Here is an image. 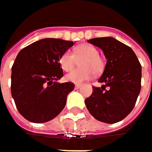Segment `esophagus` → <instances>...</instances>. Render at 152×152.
Listing matches in <instances>:
<instances>
[{
    "label": "esophagus",
    "mask_w": 152,
    "mask_h": 152,
    "mask_svg": "<svg viewBox=\"0 0 152 152\" xmlns=\"http://www.w3.org/2000/svg\"><path fill=\"white\" fill-rule=\"evenodd\" d=\"M81 86H82L81 84H76V85H75V88H76V89H79V88H81Z\"/></svg>",
    "instance_id": "34e87169"
}]
</instances>
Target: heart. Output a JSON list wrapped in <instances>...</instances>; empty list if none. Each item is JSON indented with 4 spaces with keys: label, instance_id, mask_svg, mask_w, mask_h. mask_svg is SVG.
I'll use <instances>...</instances> for the list:
<instances>
[{
    "label": "heart",
    "instance_id": "b5f03b06",
    "mask_svg": "<svg viewBox=\"0 0 152 152\" xmlns=\"http://www.w3.org/2000/svg\"><path fill=\"white\" fill-rule=\"evenodd\" d=\"M81 59L82 61L80 60ZM79 63L81 69H77L65 76V80L73 83L80 84L91 78L92 73L99 75L104 69V61L99 55V51L95 46L90 44H81L75 48L74 53L70 52L63 53L59 60L61 69L66 71H71Z\"/></svg>",
    "mask_w": 152,
    "mask_h": 152
}]
</instances>
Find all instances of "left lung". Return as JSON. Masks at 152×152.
<instances>
[{
	"mask_svg": "<svg viewBox=\"0 0 152 152\" xmlns=\"http://www.w3.org/2000/svg\"><path fill=\"white\" fill-rule=\"evenodd\" d=\"M88 42L99 47L107 61L99 80L103 85L93 87L85 105L98 121L116 123L126 118L136 105L141 91L142 66L129 46L112 37L95 38Z\"/></svg>",
	"mask_w": 152,
	"mask_h": 152,
	"instance_id": "1",
	"label": "left lung"
}]
</instances>
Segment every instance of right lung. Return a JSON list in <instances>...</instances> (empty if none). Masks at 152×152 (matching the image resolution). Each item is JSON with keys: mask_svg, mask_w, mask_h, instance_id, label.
<instances>
[{"mask_svg": "<svg viewBox=\"0 0 152 152\" xmlns=\"http://www.w3.org/2000/svg\"><path fill=\"white\" fill-rule=\"evenodd\" d=\"M73 41L43 39L23 48L11 73V95L22 116L34 123L55 118L65 107L73 83H60L63 76L59 60Z\"/></svg>", "mask_w": 152, "mask_h": 152, "instance_id": "obj_1", "label": "right lung"}]
</instances>
